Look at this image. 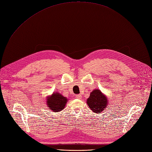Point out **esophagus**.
Returning <instances> with one entry per match:
<instances>
[{
    "label": "esophagus",
    "mask_w": 152,
    "mask_h": 152,
    "mask_svg": "<svg viewBox=\"0 0 152 152\" xmlns=\"http://www.w3.org/2000/svg\"><path fill=\"white\" fill-rule=\"evenodd\" d=\"M76 98H77V99H81V97H82L81 95H80V94H77V95H76Z\"/></svg>",
    "instance_id": "34e87169"
}]
</instances>
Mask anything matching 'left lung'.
I'll return each mask as SVG.
<instances>
[{"label": "left lung", "instance_id": "1", "mask_svg": "<svg viewBox=\"0 0 152 152\" xmlns=\"http://www.w3.org/2000/svg\"><path fill=\"white\" fill-rule=\"evenodd\" d=\"M86 102L93 113L100 114L107 107L109 100L100 89H96L91 92Z\"/></svg>", "mask_w": 152, "mask_h": 152}]
</instances>
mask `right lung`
I'll use <instances>...</instances> for the list:
<instances>
[{
	"label": "right lung",
	"mask_w": 152,
	"mask_h": 152,
	"mask_svg": "<svg viewBox=\"0 0 152 152\" xmlns=\"http://www.w3.org/2000/svg\"><path fill=\"white\" fill-rule=\"evenodd\" d=\"M68 99L56 91L47 97L46 103L48 109L53 113H59L63 110L68 102Z\"/></svg>",
	"instance_id": "obj_1"
}]
</instances>
